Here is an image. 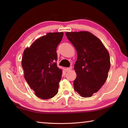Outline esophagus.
<instances>
[{
  "label": "esophagus",
  "mask_w": 128,
  "mask_h": 128,
  "mask_svg": "<svg viewBox=\"0 0 128 128\" xmlns=\"http://www.w3.org/2000/svg\"><path fill=\"white\" fill-rule=\"evenodd\" d=\"M72 69V66H70V67H69V68H66V71H67V72H68V71H70V70H71Z\"/></svg>",
  "instance_id": "34e87169"
}]
</instances>
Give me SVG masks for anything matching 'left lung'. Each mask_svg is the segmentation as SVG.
I'll list each match as a JSON object with an SVG mask.
<instances>
[{
	"label": "left lung",
	"instance_id": "1",
	"mask_svg": "<svg viewBox=\"0 0 128 128\" xmlns=\"http://www.w3.org/2000/svg\"><path fill=\"white\" fill-rule=\"evenodd\" d=\"M66 35L78 54L74 66L77 74L74 90L82 97H91L108 78L110 66L109 52L101 40L90 32H66Z\"/></svg>",
	"mask_w": 128,
	"mask_h": 128
}]
</instances>
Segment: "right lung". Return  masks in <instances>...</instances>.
Here are the masks:
<instances>
[{
  "mask_svg": "<svg viewBox=\"0 0 128 128\" xmlns=\"http://www.w3.org/2000/svg\"><path fill=\"white\" fill-rule=\"evenodd\" d=\"M63 32H50L36 39L24 50L22 66L24 77L36 96L44 100L58 92L62 70L57 66L56 48Z\"/></svg>",
  "mask_w": 128,
  "mask_h": 128,
  "instance_id": "obj_1",
  "label": "right lung"
}]
</instances>
